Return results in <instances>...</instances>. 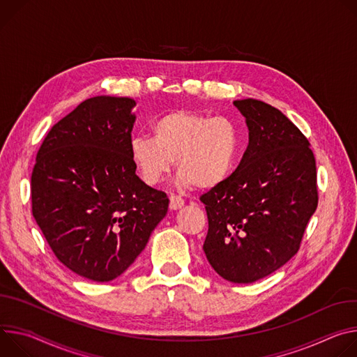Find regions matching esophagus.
<instances>
[{
	"label": "esophagus",
	"mask_w": 357,
	"mask_h": 357,
	"mask_svg": "<svg viewBox=\"0 0 357 357\" xmlns=\"http://www.w3.org/2000/svg\"><path fill=\"white\" fill-rule=\"evenodd\" d=\"M184 206V200L178 195H170V210H178Z\"/></svg>",
	"instance_id": "1"
}]
</instances>
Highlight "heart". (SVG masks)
Returning a JSON list of instances; mask_svg holds the SVG:
<instances>
[{"label":"heart","mask_w":357,"mask_h":357,"mask_svg":"<svg viewBox=\"0 0 357 357\" xmlns=\"http://www.w3.org/2000/svg\"><path fill=\"white\" fill-rule=\"evenodd\" d=\"M150 136L130 142L132 163L147 185L176 167L181 187L210 190L225 183L238 160L241 132L229 117L173 110L153 121Z\"/></svg>","instance_id":"heart-1"}]
</instances>
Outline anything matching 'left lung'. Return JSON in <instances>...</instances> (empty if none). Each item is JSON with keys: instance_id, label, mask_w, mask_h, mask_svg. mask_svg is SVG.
I'll list each match as a JSON object with an SVG mask.
<instances>
[{"instance_id": "left-lung-1", "label": "left lung", "mask_w": 357, "mask_h": 357, "mask_svg": "<svg viewBox=\"0 0 357 357\" xmlns=\"http://www.w3.org/2000/svg\"><path fill=\"white\" fill-rule=\"evenodd\" d=\"M234 106L245 117L250 142L238 169L202 197L208 217L203 250L224 280L251 284L298 252L318 207L316 162L281 110L251 98Z\"/></svg>"}]
</instances>
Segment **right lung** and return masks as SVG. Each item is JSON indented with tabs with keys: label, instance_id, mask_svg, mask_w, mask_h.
I'll return each instance as SVG.
<instances>
[{
	"label": "right lung",
	"instance_id": "add662e5",
	"mask_svg": "<svg viewBox=\"0 0 357 357\" xmlns=\"http://www.w3.org/2000/svg\"><path fill=\"white\" fill-rule=\"evenodd\" d=\"M130 98L96 96L50 130L31 176L32 215L56 258L82 278L107 282L146 248L169 210L130 158Z\"/></svg>",
	"mask_w": 357,
	"mask_h": 357
}]
</instances>
